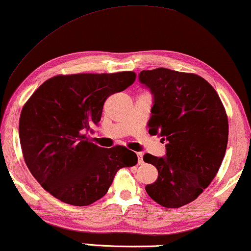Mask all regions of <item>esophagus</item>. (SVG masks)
Listing matches in <instances>:
<instances>
[{"instance_id": "1", "label": "esophagus", "mask_w": 251, "mask_h": 251, "mask_svg": "<svg viewBox=\"0 0 251 251\" xmlns=\"http://www.w3.org/2000/svg\"><path fill=\"white\" fill-rule=\"evenodd\" d=\"M137 159H138V164H143V154L141 152L137 153Z\"/></svg>"}]
</instances>
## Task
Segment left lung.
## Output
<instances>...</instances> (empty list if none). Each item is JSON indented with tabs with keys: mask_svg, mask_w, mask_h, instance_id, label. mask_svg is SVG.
<instances>
[{
	"mask_svg": "<svg viewBox=\"0 0 251 251\" xmlns=\"http://www.w3.org/2000/svg\"><path fill=\"white\" fill-rule=\"evenodd\" d=\"M138 80L153 95L149 133L166 142V155L147 153L158 179L145 186L163 207L195 201L218 174L227 145L229 123L214 88L197 74L159 67L142 71Z\"/></svg>",
	"mask_w": 251,
	"mask_h": 251,
	"instance_id": "left-lung-1",
	"label": "left lung"
}]
</instances>
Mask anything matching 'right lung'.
Instances as JSON below:
<instances>
[{
    "mask_svg": "<svg viewBox=\"0 0 251 251\" xmlns=\"http://www.w3.org/2000/svg\"><path fill=\"white\" fill-rule=\"evenodd\" d=\"M134 72L82 73L48 78L25 103L19 137L25 162L45 190L74 206L106 195L116 173L137 163L122 145L103 149L85 132L101 119L108 97L135 81Z\"/></svg>",
    "mask_w": 251,
    "mask_h": 251,
    "instance_id": "add662e5",
    "label": "right lung"
}]
</instances>
